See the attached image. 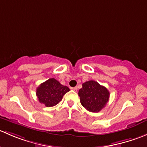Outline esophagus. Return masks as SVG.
Masks as SVG:
<instances>
[{
  "label": "esophagus",
  "mask_w": 147,
  "mask_h": 147,
  "mask_svg": "<svg viewBox=\"0 0 147 147\" xmlns=\"http://www.w3.org/2000/svg\"><path fill=\"white\" fill-rule=\"evenodd\" d=\"M72 90H74V91H75V92H77V91H78V87H72Z\"/></svg>",
  "instance_id": "1"
}]
</instances>
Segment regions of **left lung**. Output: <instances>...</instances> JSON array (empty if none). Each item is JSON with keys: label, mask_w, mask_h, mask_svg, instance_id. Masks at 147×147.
Masks as SVG:
<instances>
[{"label": "left lung", "mask_w": 147, "mask_h": 147, "mask_svg": "<svg viewBox=\"0 0 147 147\" xmlns=\"http://www.w3.org/2000/svg\"><path fill=\"white\" fill-rule=\"evenodd\" d=\"M78 94L82 106L91 112H100L107 105L109 97L107 89L94 80L83 83Z\"/></svg>", "instance_id": "1"}]
</instances>
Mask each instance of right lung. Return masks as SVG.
<instances>
[{
    "label": "right lung",
    "mask_w": 147,
    "mask_h": 147,
    "mask_svg": "<svg viewBox=\"0 0 147 147\" xmlns=\"http://www.w3.org/2000/svg\"><path fill=\"white\" fill-rule=\"evenodd\" d=\"M69 91L67 86L61 84L55 78H50L40 84L36 90V95L40 103L50 107L58 104Z\"/></svg>",
    "instance_id": "right-lung-1"
}]
</instances>
